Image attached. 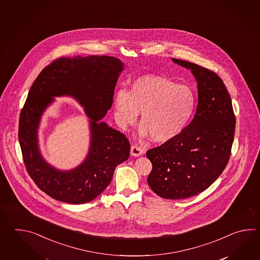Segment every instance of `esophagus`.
I'll use <instances>...</instances> for the list:
<instances>
[{
  "label": "esophagus",
  "instance_id": "1",
  "mask_svg": "<svg viewBox=\"0 0 260 260\" xmlns=\"http://www.w3.org/2000/svg\"><path fill=\"white\" fill-rule=\"evenodd\" d=\"M143 149H141L140 147H138L137 145H133L132 147H131V154L133 156L138 157V156L143 154Z\"/></svg>",
  "mask_w": 260,
  "mask_h": 260
}]
</instances>
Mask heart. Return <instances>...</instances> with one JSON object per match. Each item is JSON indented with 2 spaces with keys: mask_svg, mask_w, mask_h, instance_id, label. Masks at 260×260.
Instances as JSON below:
<instances>
[{
  "mask_svg": "<svg viewBox=\"0 0 260 260\" xmlns=\"http://www.w3.org/2000/svg\"><path fill=\"white\" fill-rule=\"evenodd\" d=\"M196 94L187 84L169 78L146 75L133 82L129 91L114 99L115 118L122 127L134 125L141 113L140 134L157 143H167L181 135L193 115Z\"/></svg>",
  "mask_w": 260,
  "mask_h": 260,
  "instance_id": "heart-1",
  "label": "heart"
}]
</instances>
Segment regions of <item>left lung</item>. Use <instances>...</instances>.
<instances>
[{"label": "left lung", "mask_w": 260, "mask_h": 260, "mask_svg": "<svg viewBox=\"0 0 260 260\" xmlns=\"http://www.w3.org/2000/svg\"><path fill=\"white\" fill-rule=\"evenodd\" d=\"M172 60L196 78L198 106L181 135L147 151L152 164L148 184L161 198L185 199L209 188L226 168L236 119L231 95L216 72L188 61Z\"/></svg>", "instance_id": "obj_1"}]
</instances>
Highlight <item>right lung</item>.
Masks as SVG:
<instances>
[{"label":"right lung","instance_id":"obj_1","mask_svg":"<svg viewBox=\"0 0 260 260\" xmlns=\"http://www.w3.org/2000/svg\"><path fill=\"white\" fill-rule=\"evenodd\" d=\"M123 63L113 56L59 57L45 67L34 81L19 116L18 139L23 160L37 187L54 199L85 204L111 183L116 166L130 154V142L121 132L100 120L113 102ZM69 94L85 107L90 118L91 146L83 164L71 172H58L39 154L37 131L40 116L53 96Z\"/></svg>","mask_w":260,"mask_h":260}]
</instances>
